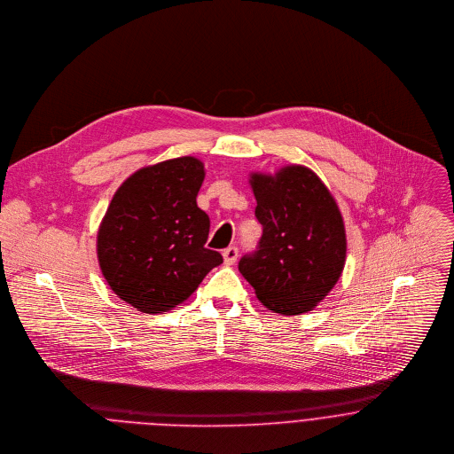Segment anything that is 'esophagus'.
Masks as SVG:
<instances>
[{"instance_id": "1", "label": "esophagus", "mask_w": 454, "mask_h": 454, "mask_svg": "<svg viewBox=\"0 0 454 454\" xmlns=\"http://www.w3.org/2000/svg\"><path fill=\"white\" fill-rule=\"evenodd\" d=\"M222 255H223V262H225L227 266H232V264L238 261L239 250H238V247H229V248L223 250Z\"/></svg>"}]
</instances>
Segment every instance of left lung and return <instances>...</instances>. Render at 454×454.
Instances as JSON below:
<instances>
[{
	"label": "left lung",
	"mask_w": 454,
	"mask_h": 454,
	"mask_svg": "<svg viewBox=\"0 0 454 454\" xmlns=\"http://www.w3.org/2000/svg\"><path fill=\"white\" fill-rule=\"evenodd\" d=\"M262 225L257 250L239 261V271L261 302L282 315L317 306L338 282L345 264V229L340 209L315 172L301 165L275 176L252 174Z\"/></svg>",
	"instance_id": "obj_1"
}]
</instances>
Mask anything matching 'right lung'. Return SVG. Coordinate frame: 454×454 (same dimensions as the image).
Returning <instances> with one entry per match:
<instances>
[{"label":"right lung","mask_w":454,"mask_h":454,"mask_svg":"<svg viewBox=\"0 0 454 454\" xmlns=\"http://www.w3.org/2000/svg\"><path fill=\"white\" fill-rule=\"evenodd\" d=\"M204 165L181 156L145 167L114 193L97 252L114 294L145 313L184 301L223 262L206 248L209 216L197 206Z\"/></svg>","instance_id":"right-lung-1"}]
</instances>
